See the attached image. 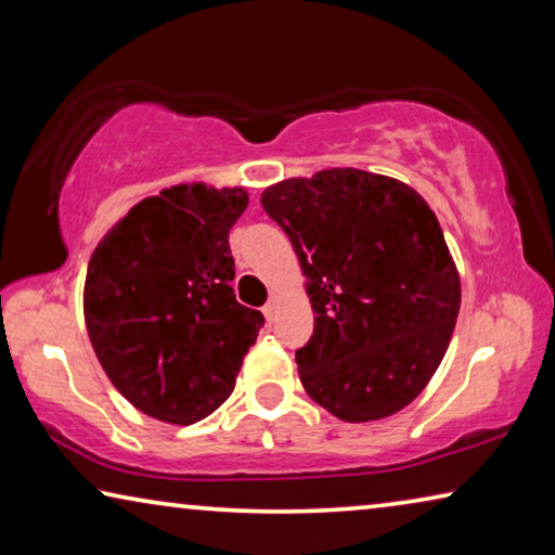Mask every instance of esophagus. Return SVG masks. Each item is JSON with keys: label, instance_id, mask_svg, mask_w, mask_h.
<instances>
[{"label": "esophagus", "instance_id": "34e87169", "mask_svg": "<svg viewBox=\"0 0 555 555\" xmlns=\"http://www.w3.org/2000/svg\"><path fill=\"white\" fill-rule=\"evenodd\" d=\"M276 306H279V298H276V296H271V298H269V304L264 306V315H267V321H271V318H274V313H276Z\"/></svg>", "mask_w": 555, "mask_h": 555}]
</instances>
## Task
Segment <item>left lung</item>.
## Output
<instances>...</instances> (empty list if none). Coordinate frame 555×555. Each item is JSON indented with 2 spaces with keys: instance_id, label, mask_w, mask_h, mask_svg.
I'll use <instances>...</instances> for the list:
<instances>
[{
  "instance_id": "obj_1",
  "label": "left lung",
  "mask_w": 555,
  "mask_h": 555,
  "mask_svg": "<svg viewBox=\"0 0 555 555\" xmlns=\"http://www.w3.org/2000/svg\"><path fill=\"white\" fill-rule=\"evenodd\" d=\"M306 276L315 327L296 350L315 403L347 424L418 397L453 337L460 276L436 212L397 178L327 168L261 193Z\"/></svg>"
}]
</instances>
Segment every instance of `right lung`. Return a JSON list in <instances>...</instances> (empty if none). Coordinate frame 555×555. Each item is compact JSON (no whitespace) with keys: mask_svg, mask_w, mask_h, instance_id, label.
<instances>
[{"mask_svg":"<svg viewBox=\"0 0 555 555\" xmlns=\"http://www.w3.org/2000/svg\"><path fill=\"white\" fill-rule=\"evenodd\" d=\"M244 188L181 183L137 203L92 251L82 311L131 406L191 426L228 401L264 315L237 304L230 230Z\"/></svg>","mask_w":555,"mask_h":555,"instance_id":"1","label":"right lung"}]
</instances>
